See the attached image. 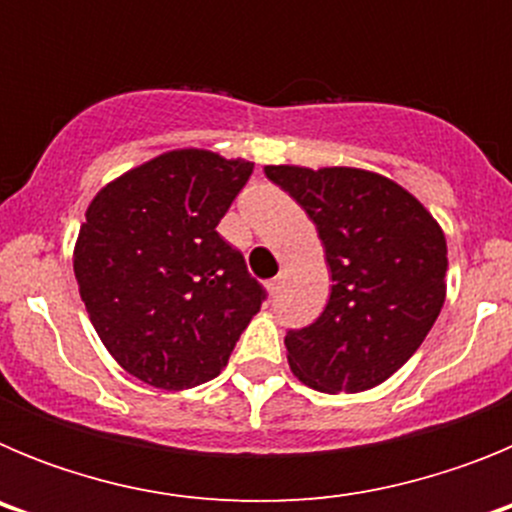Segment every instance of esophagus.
Returning a JSON list of instances; mask_svg holds the SVG:
<instances>
[{"mask_svg": "<svg viewBox=\"0 0 512 512\" xmlns=\"http://www.w3.org/2000/svg\"><path fill=\"white\" fill-rule=\"evenodd\" d=\"M282 282H284V274H277V277L271 279V289H274V292H277V289L282 287Z\"/></svg>", "mask_w": 512, "mask_h": 512, "instance_id": "1", "label": "esophagus"}]
</instances>
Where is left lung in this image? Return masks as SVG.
Segmentation results:
<instances>
[{"label":"left lung","instance_id":"left-lung-1","mask_svg":"<svg viewBox=\"0 0 512 512\" xmlns=\"http://www.w3.org/2000/svg\"><path fill=\"white\" fill-rule=\"evenodd\" d=\"M307 212L330 266L315 323L287 330L289 369L320 392L372 390L418 351L446 300V238L433 215L374 171L264 166Z\"/></svg>","mask_w":512,"mask_h":512}]
</instances>
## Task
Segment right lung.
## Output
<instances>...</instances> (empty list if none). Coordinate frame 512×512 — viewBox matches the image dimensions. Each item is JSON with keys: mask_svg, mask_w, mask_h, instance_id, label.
Masks as SVG:
<instances>
[{"mask_svg": "<svg viewBox=\"0 0 512 512\" xmlns=\"http://www.w3.org/2000/svg\"><path fill=\"white\" fill-rule=\"evenodd\" d=\"M253 164L200 148L130 169L92 200L74 274L117 364L161 390L210 382L266 289L217 233Z\"/></svg>", "mask_w": 512, "mask_h": 512, "instance_id": "right-lung-1", "label": "right lung"}]
</instances>
